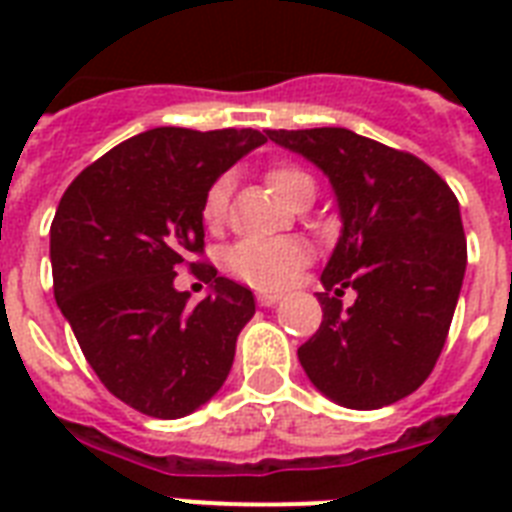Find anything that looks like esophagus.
<instances>
[{
  "label": "esophagus",
  "mask_w": 512,
  "mask_h": 512,
  "mask_svg": "<svg viewBox=\"0 0 512 512\" xmlns=\"http://www.w3.org/2000/svg\"><path fill=\"white\" fill-rule=\"evenodd\" d=\"M257 303L265 305V308H271V305L281 303V295L279 292H260V295H257Z\"/></svg>",
  "instance_id": "34e87169"
}]
</instances>
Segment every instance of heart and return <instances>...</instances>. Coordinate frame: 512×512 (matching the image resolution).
<instances>
[{
  "label": "heart",
  "mask_w": 512,
  "mask_h": 512,
  "mask_svg": "<svg viewBox=\"0 0 512 512\" xmlns=\"http://www.w3.org/2000/svg\"><path fill=\"white\" fill-rule=\"evenodd\" d=\"M268 183L281 199L292 201L305 191H316V183L308 172L292 164H276L268 170ZM228 193H231V180L220 177L209 185V191L201 199V220L207 228H220L228 212ZM313 249L305 239L297 236H279V239H247L233 244L225 252V268L231 276L249 284L255 289H284L292 284L297 273L311 263Z\"/></svg>",
  "instance_id": "obj_1"
}]
</instances>
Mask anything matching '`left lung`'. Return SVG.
Masks as SVG:
<instances>
[{"mask_svg":"<svg viewBox=\"0 0 512 512\" xmlns=\"http://www.w3.org/2000/svg\"><path fill=\"white\" fill-rule=\"evenodd\" d=\"M268 138L329 177L342 223L321 273L324 319L297 358L335 404H396L428 380L449 335L468 263L460 201L422 159L345 127ZM348 286L357 303L342 312Z\"/></svg>","mask_w":512,"mask_h":512,"instance_id":"8db88e82","label":"left lung"}]
</instances>
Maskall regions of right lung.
I'll list each match as a JSON object with an SVG mask.
<instances>
[{
  "label": "right lung",
  "instance_id": "1",
  "mask_svg": "<svg viewBox=\"0 0 512 512\" xmlns=\"http://www.w3.org/2000/svg\"><path fill=\"white\" fill-rule=\"evenodd\" d=\"M257 130L156 127L124 140L79 172L50 228L52 289L100 382L132 409L177 420L207 404L231 372L236 337L255 295L217 276L204 252L201 199ZM188 264L210 295L177 293Z\"/></svg>",
  "mask_w": 512,
  "mask_h": 512
}]
</instances>
